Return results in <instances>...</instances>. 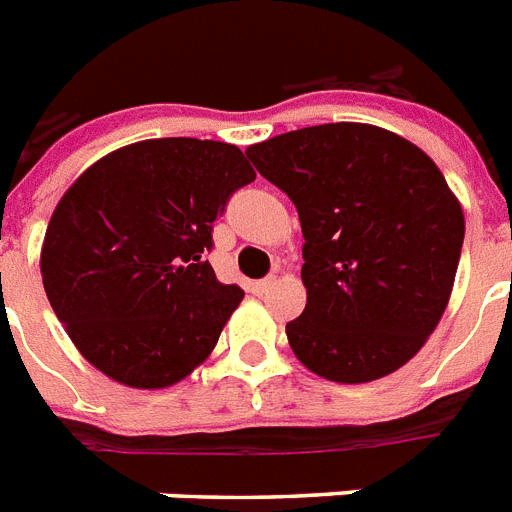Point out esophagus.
<instances>
[{
    "label": "esophagus",
    "instance_id": "obj_1",
    "mask_svg": "<svg viewBox=\"0 0 512 512\" xmlns=\"http://www.w3.org/2000/svg\"><path fill=\"white\" fill-rule=\"evenodd\" d=\"M276 287V279H260V281H255V284H252V292H255V295H265V292H271V289Z\"/></svg>",
    "mask_w": 512,
    "mask_h": 512
}]
</instances>
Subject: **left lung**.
Masks as SVG:
<instances>
[{
    "label": "left lung",
    "instance_id": "obj_1",
    "mask_svg": "<svg viewBox=\"0 0 512 512\" xmlns=\"http://www.w3.org/2000/svg\"><path fill=\"white\" fill-rule=\"evenodd\" d=\"M247 156L303 225L295 356L335 382L396 372L444 316L460 263L465 217L441 170L401 135L356 122L276 135Z\"/></svg>",
    "mask_w": 512,
    "mask_h": 512
}]
</instances>
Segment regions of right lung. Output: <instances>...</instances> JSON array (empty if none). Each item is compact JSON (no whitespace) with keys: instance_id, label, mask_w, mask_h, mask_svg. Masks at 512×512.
<instances>
[{"instance_id":"add662e5","label":"right lung","mask_w":512,"mask_h":512,"mask_svg":"<svg viewBox=\"0 0 512 512\" xmlns=\"http://www.w3.org/2000/svg\"><path fill=\"white\" fill-rule=\"evenodd\" d=\"M255 180L236 146L159 138L103 156L44 233L47 300L82 356L130 388H167L217 345L244 289L217 281L212 225Z\"/></svg>"}]
</instances>
